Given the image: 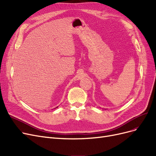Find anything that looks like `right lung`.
I'll list each match as a JSON object with an SVG mask.
<instances>
[{"label":"right lung","mask_w":156,"mask_h":156,"mask_svg":"<svg viewBox=\"0 0 156 156\" xmlns=\"http://www.w3.org/2000/svg\"><path fill=\"white\" fill-rule=\"evenodd\" d=\"M57 108H58V107H57Z\"/></svg>","instance_id":"obj_1"}]
</instances>
